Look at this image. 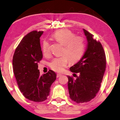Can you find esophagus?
<instances>
[{
    "label": "esophagus",
    "mask_w": 120,
    "mask_h": 120,
    "mask_svg": "<svg viewBox=\"0 0 120 120\" xmlns=\"http://www.w3.org/2000/svg\"><path fill=\"white\" fill-rule=\"evenodd\" d=\"M61 75H62V74H57V77L58 78V77H60V76H61Z\"/></svg>",
    "instance_id": "esophagus-1"
}]
</instances>
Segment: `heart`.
I'll list each match as a JSON object with an SVG mask.
<instances>
[{
	"instance_id": "obj_1",
	"label": "heart",
	"mask_w": 120,
	"mask_h": 120,
	"mask_svg": "<svg viewBox=\"0 0 120 120\" xmlns=\"http://www.w3.org/2000/svg\"><path fill=\"white\" fill-rule=\"evenodd\" d=\"M52 38L57 42L63 45L62 54L63 56L56 57L49 63L51 69L57 72H62L67 66L69 60L74 63L83 55L85 49L84 40L82 37L75 36L68 29H61L52 34ZM42 51L46 56L50 54V43L45 40L42 42Z\"/></svg>"
}]
</instances>
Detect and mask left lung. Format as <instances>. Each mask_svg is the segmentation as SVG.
I'll use <instances>...</instances> for the list:
<instances>
[{
    "label": "left lung",
    "mask_w": 120,
    "mask_h": 120,
    "mask_svg": "<svg viewBox=\"0 0 120 120\" xmlns=\"http://www.w3.org/2000/svg\"><path fill=\"white\" fill-rule=\"evenodd\" d=\"M88 45L83 56L70 68V71L79 76L74 79L68 75L69 97L77 103L90 101L95 97L101 86L106 69V56L99 41L92 34L83 29Z\"/></svg>",
    "instance_id": "obj_1"
}]
</instances>
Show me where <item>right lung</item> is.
Returning a JSON list of instances; mask_svg holds the SVG:
<instances>
[{
	"label": "right lung",
	"instance_id": "obj_1",
	"mask_svg": "<svg viewBox=\"0 0 120 120\" xmlns=\"http://www.w3.org/2000/svg\"><path fill=\"white\" fill-rule=\"evenodd\" d=\"M43 31H33L23 37L12 59L13 71L19 89L25 97L35 102L47 99L51 85L56 79L52 70L40 75L38 63L43 55L40 37Z\"/></svg>",
	"mask_w": 120,
	"mask_h": 120
}]
</instances>
